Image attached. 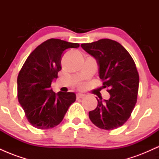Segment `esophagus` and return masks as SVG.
I'll list each match as a JSON object with an SVG mask.
<instances>
[{"mask_svg": "<svg viewBox=\"0 0 159 159\" xmlns=\"http://www.w3.org/2000/svg\"><path fill=\"white\" fill-rule=\"evenodd\" d=\"M85 96V94H84V93H77V98H83V97H84Z\"/></svg>", "mask_w": 159, "mask_h": 159, "instance_id": "1", "label": "esophagus"}]
</instances>
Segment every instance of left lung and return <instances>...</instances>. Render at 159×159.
<instances>
[{"label":"left lung","instance_id":"8db88e82","mask_svg":"<svg viewBox=\"0 0 159 159\" xmlns=\"http://www.w3.org/2000/svg\"><path fill=\"white\" fill-rule=\"evenodd\" d=\"M81 46L96 60L102 88L107 87L110 94L108 100L97 99V107L89 112V117L105 130L122 126L137 102L139 75L135 63L126 49L114 40L102 39Z\"/></svg>","mask_w":159,"mask_h":159}]
</instances>
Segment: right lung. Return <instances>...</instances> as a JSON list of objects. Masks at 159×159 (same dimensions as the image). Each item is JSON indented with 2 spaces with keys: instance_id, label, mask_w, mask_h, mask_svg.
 I'll list each match as a JSON object with an SVG mask.
<instances>
[{
  "instance_id": "obj_1",
  "label": "right lung",
  "mask_w": 159,
  "mask_h": 159,
  "mask_svg": "<svg viewBox=\"0 0 159 159\" xmlns=\"http://www.w3.org/2000/svg\"><path fill=\"white\" fill-rule=\"evenodd\" d=\"M78 47V43L48 39L30 53L20 70L18 99L28 122L36 129H52L61 123L75 101V93H55L51 87L61 70L64 51Z\"/></svg>"
}]
</instances>
